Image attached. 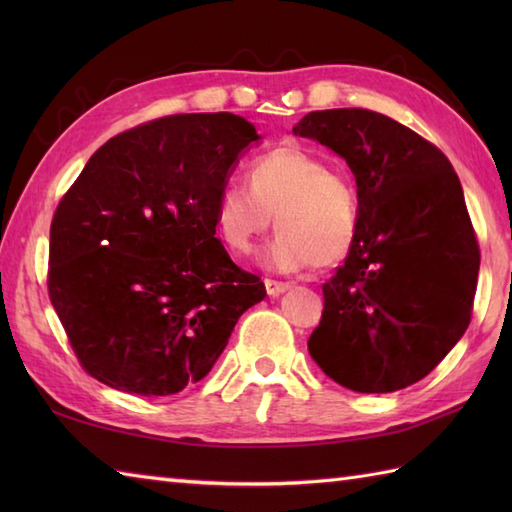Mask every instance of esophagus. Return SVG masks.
Wrapping results in <instances>:
<instances>
[{"label":"esophagus","mask_w":512,"mask_h":512,"mask_svg":"<svg viewBox=\"0 0 512 512\" xmlns=\"http://www.w3.org/2000/svg\"><path fill=\"white\" fill-rule=\"evenodd\" d=\"M264 286L270 297L281 295V292H286L290 288V284H286V281H277V279H264Z\"/></svg>","instance_id":"1"}]
</instances>
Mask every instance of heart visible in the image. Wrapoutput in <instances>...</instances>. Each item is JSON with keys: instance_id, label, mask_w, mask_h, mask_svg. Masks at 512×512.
Here are the masks:
<instances>
[{"instance_id": "obj_1", "label": "heart", "mask_w": 512, "mask_h": 512, "mask_svg": "<svg viewBox=\"0 0 512 512\" xmlns=\"http://www.w3.org/2000/svg\"><path fill=\"white\" fill-rule=\"evenodd\" d=\"M248 184H226L217 200V233L233 253H250L273 215L279 231L259 259L275 273L332 266L352 250L361 222L356 187L314 151L299 143L270 149L250 162Z\"/></svg>"}]
</instances>
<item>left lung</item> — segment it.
Wrapping results in <instances>:
<instances>
[{"label": "left lung", "mask_w": 512, "mask_h": 512, "mask_svg": "<svg viewBox=\"0 0 512 512\" xmlns=\"http://www.w3.org/2000/svg\"><path fill=\"white\" fill-rule=\"evenodd\" d=\"M292 134L347 162L361 204L356 242L323 284L310 356L358 394L418 383L471 323L480 246L458 173L429 140L361 107L310 112Z\"/></svg>", "instance_id": "obj_1"}]
</instances>
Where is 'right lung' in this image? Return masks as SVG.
Instances as JSON below:
<instances>
[{
    "label": "right lung",
    "instance_id": "1",
    "mask_svg": "<svg viewBox=\"0 0 512 512\" xmlns=\"http://www.w3.org/2000/svg\"><path fill=\"white\" fill-rule=\"evenodd\" d=\"M246 118L176 114L96 149L50 226L48 292L85 372L138 396L211 372L237 319L266 297L215 237Z\"/></svg>",
    "mask_w": 512,
    "mask_h": 512
}]
</instances>
